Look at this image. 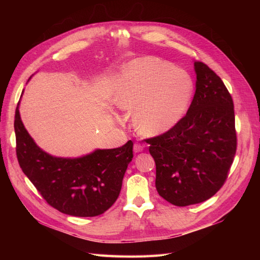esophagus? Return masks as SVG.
Wrapping results in <instances>:
<instances>
[{
    "label": "esophagus",
    "mask_w": 260,
    "mask_h": 260,
    "mask_svg": "<svg viewBox=\"0 0 260 260\" xmlns=\"http://www.w3.org/2000/svg\"><path fill=\"white\" fill-rule=\"evenodd\" d=\"M143 149H144V145H143V144H141V143H139V142L135 143V145H133V151H135V153H140V152H142Z\"/></svg>",
    "instance_id": "34e87169"
}]
</instances>
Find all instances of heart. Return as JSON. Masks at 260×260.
Returning <instances> with one entry per match:
<instances>
[{
	"label": "heart",
	"mask_w": 260,
	"mask_h": 260,
	"mask_svg": "<svg viewBox=\"0 0 260 260\" xmlns=\"http://www.w3.org/2000/svg\"><path fill=\"white\" fill-rule=\"evenodd\" d=\"M194 84L185 70L171 62L146 56L133 59L118 79L116 103L124 111H137L141 132L156 136L177 124L186 112Z\"/></svg>",
	"instance_id": "b5f03b06"
}]
</instances>
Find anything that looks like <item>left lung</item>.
I'll return each mask as SVG.
<instances>
[{
  "label": "left lung",
  "instance_id": "8db88e82",
  "mask_svg": "<svg viewBox=\"0 0 260 260\" xmlns=\"http://www.w3.org/2000/svg\"><path fill=\"white\" fill-rule=\"evenodd\" d=\"M196 90L186 115L146 139L156 164V190L179 207L205 202L224 184L237 153L234 105L214 70L194 62Z\"/></svg>",
  "mask_w": 260,
  "mask_h": 260
}]
</instances>
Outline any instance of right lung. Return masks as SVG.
I'll return each mask as SVG.
<instances>
[{
    "instance_id": "add662e5",
    "label": "right lung",
    "mask_w": 260,
    "mask_h": 260,
    "mask_svg": "<svg viewBox=\"0 0 260 260\" xmlns=\"http://www.w3.org/2000/svg\"><path fill=\"white\" fill-rule=\"evenodd\" d=\"M19 102L15 112L16 155L19 166L45 202L62 214L95 217L113 206L133 157V143L98 149L80 158L53 157L37 146L23 127Z\"/></svg>"
}]
</instances>
